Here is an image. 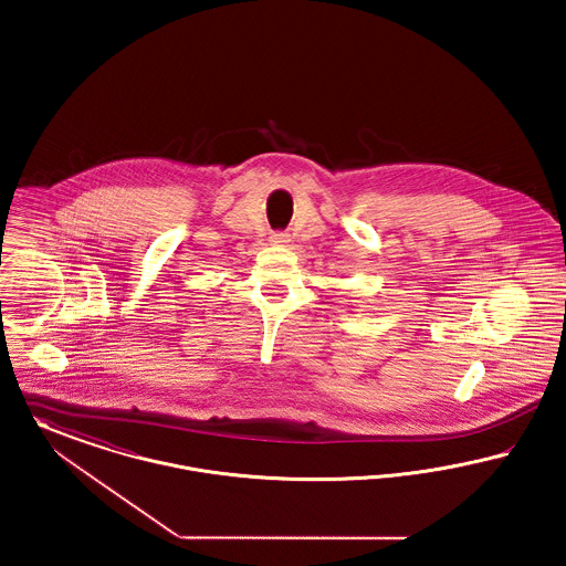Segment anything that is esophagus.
<instances>
[{
    "mask_svg": "<svg viewBox=\"0 0 566 566\" xmlns=\"http://www.w3.org/2000/svg\"><path fill=\"white\" fill-rule=\"evenodd\" d=\"M270 240H272V242H274V244H285V242H287V240H290V237H287V234H285V232H274V234H272V237H270Z\"/></svg>",
    "mask_w": 566,
    "mask_h": 566,
    "instance_id": "34e87169",
    "label": "esophagus"
}]
</instances>
